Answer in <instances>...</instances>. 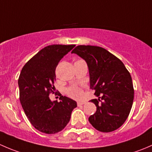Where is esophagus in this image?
<instances>
[{
    "mask_svg": "<svg viewBox=\"0 0 152 152\" xmlns=\"http://www.w3.org/2000/svg\"><path fill=\"white\" fill-rule=\"evenodd\" d=\"M85 104V102H77V105H78V107H80V106H82V105Z\"/></svg>",
    "mask_w": 152,
    "mask_h": 152,
    "instance_id": "obj_1",
    "label": "esophagus"
}]
</instances>
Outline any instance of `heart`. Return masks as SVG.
<instances>
[{
	"label": "heart",
	"instance_id": "heart-1",
	"mask_svg": "<svg viewBox=\"0 0 152 152\" xmlns=\"http://www.w3.org/2000/svg\"><path fill=\"white\" fill-rule=\"evenodd\" d=\"M67 93L70 97L74 99H81L83 97V90L77 86H72L67 88Z\"/></svg>",
	"mask_w": 152,
	"mask_h": 152
}]
</instances>
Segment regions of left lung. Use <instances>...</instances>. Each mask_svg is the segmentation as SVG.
I'll return each mask as SVG.
<instances>
[{
	"instance_id": "8db88e82",
	"label": "left lung",
	"mask_w": 152,
	"mask_h": 152,
	"mask_svg": "<svg viewBox=\"0 0 152 152\" xmlns=\"http://www.w3.org/2000/svg\"><path fill=\"white\" fill-rule=\"evenodd\" d=\"M86 61L90 89L97 99L90 102L96 112L89 117L96 129L110 132L123 125L134 100V88L129 72L123 62L102 47L78 45L72 50Z\"/></svg>"
}]
</instances>
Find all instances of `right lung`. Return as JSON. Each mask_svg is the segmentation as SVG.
Instances as JSON below:
<instances>
[{
	"label": "right lung",
	"mask_w": 152,
	"mask_h": 152,
	"mask_svg": "<svg viewBox=\"0 0 152 152\" xmlns=\"http://www.w3.org/2000/svg\"><path fill=\"white\" fill-rule=\"evenodd\" d=\"M75 45L45 47L26 63L18 79L20 101L31 125L41 132L55 134L62 131L77 107L74 100L61 95L60 102H51L54 93L56 67Z\"/></svg>",
	"instance_id": "obj_1"
}]
</instances>
